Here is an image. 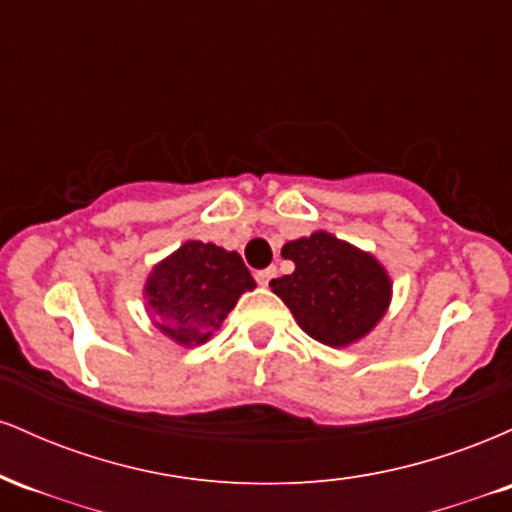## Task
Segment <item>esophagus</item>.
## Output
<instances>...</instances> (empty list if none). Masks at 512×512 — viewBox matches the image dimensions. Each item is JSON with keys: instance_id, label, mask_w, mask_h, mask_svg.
<instances>
[{"instance_id": "1", "label": "esophagus", "mask_w": 512, "mask_h": 512, "mask_svg": "<svg viewBox=\"0 0 512 512\" xmlns=\"http://www.w3.org/2000/svg\"><path fill=\"white\" fill-rule=\"evenodd\" d=\"M274 276H276V267H267V269H260V272L255 274V279L260 286H267Z\"/></svg>"}]
</instances>
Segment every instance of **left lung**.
Here are the masks:
<instances>
[{"instance_id": "8db88e82", "label": "left lung", "mask_w": 512, "mask_h": 512, "mask_svg": "<svg viewBox=\"0 0 512 512\" xmlns=\"http://www.w3.org/2000/svg\"><path fill=\"white\" fill-rule=\"evenodd\" d=\"M281 257L296 264L293 274L269 286L315 342L344 349L383 320L392 301V279L370 252L327 231L289 240Z\"/></svg>"}]
</instances>
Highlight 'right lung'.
<instances>
[{"instance_id":"1","label":"right lung","mask_w":512,"mask_h":512,"mask_svg":"<svg viewBox=\"0 0 512 512\" xmlns=\"http://www.w3.org/2000/svg\"><path fill=\"white\" fill-rule=\"evenodd\" d=\"M255 286L238 252L187 240L146 276V313L156 330L190 349L207 342Z\"/></svg>"}]
</instances>
